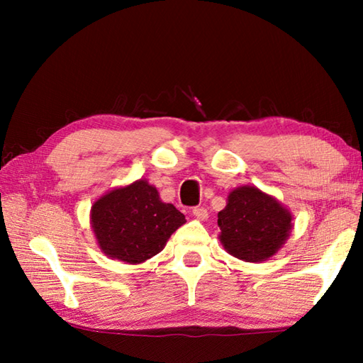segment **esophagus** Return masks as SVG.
Masks as SVG:
<instances>
[{
	"label": "esophagus",
	"mask_w": 363,
	"mask_h": 363,
	"mask_svg": "<svg viewBox=\"0 0 363 363\" xmlns=\"http://www.w3.org/2000/svg\"><path fill=\"white\" fill-rule=\"evenodd\" d=\"M192 213H194V216L196 218V219H206L208 218V211H206V208H203V206H195L194 210H192Z\"/></svg>",
	"instance_id": "1"
}]
</instances>
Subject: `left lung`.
Returning a JSON list of instances; mask_svg holds the SVG:
<instances>
[{"label": "left lung", "instance_id": "left-lung-1", "mask_svg": "<svg viewBox=\"0 0 363 363\" xmlns=\"http://www.w3.org/2000/svg\"><path fill=\"white\" fill-rule=\"evenodd\" d=\"M220 243L232 256L248 262L267 259L279 251L291 230V214L256 187L232 190L218 213Z\"/></svg>", "mask_w": 363, "mask_h": 363}]
</instances>
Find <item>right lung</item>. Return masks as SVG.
Wrapping results in <instances>:
<instances>
[{
  "label": "right lung",
  "mask_w": 363,
  "mask_h": 363,
  "mask_svg": "<svg viewBox=\"0 0 363 363\" xmlns=\"http://www.w3.org/2000/svg\"><path fill=\"white\" fill-rule=\"evenodd\" d=\"M91 223L104 253L123 262L139 264L158 255L184 214L160 200L147 181L115 189L91 208Z\"/></svg>",
  "instance_id": "1"
}]
</instances>
